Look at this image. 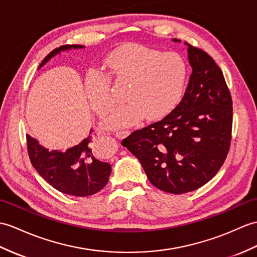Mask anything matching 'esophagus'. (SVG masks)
Wrapping results in <instances>:
<instances>
[{"label":"esophagus","instance_id":"obj_1","mask_svg":"<svg viewBox=\"0 0 257 257\" xmlns=\"http://www.w3.org/2000/svg\"><path fill=\"white\" fill-rule=\"evenodd\" d=\"M128 134H129L128 130H118V131H115V133H114V135L116 136V138H118V139L124 138V137L128 136Z\"/></svg>","mask_w":257,"mask_h":257}]
</instances>
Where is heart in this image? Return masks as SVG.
<instances>
[{
  "label": "heart",
  "mask_w": 257,
  "mask_h": 257,
  "mask_svg": "<svg viewBox=\"0 0 257 257\" xmlns=\"http://www.w3.org/2000/svg\"><path fill=\"white\" fill-rule=\"evenodd\" d=\"M108 74L124 89L126 104L119 106L105 122L106 127L123 128L146 116L159 120L181 103L186 88L188 68L176 52H163L141 44H130L105 59ZM109 76L91 71L85 77V92L93 110L106 117L115 105Z\"/></svg>",
  "instance_id": "heart-1"
}]
</instances>
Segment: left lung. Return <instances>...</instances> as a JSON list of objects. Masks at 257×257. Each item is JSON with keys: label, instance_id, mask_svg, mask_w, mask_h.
Masks as SVG:
<instances>
[{"label": "left lung", "instance_id": "left-lung-1", "mask_svg": "<svg viewBox=\"0 0 257 257\" xmlns=\"http://www.w3.org/2000/svg\"><path fill=\"white\" fill-rule=\"evenodd\" d=\"M186 45L193 73L181 103L162 120L122 140L150 183L170 194L193 192L209 182L231 143L233 107L222 71L206 51Z\"/></svg>", "mask_w": 257, "mask_h": 257}]
</instances>
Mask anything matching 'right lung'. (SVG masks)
<instances>
[{
	"label": "right lung",
	"mask_w": 257,
	"mask_h": 257,
	"mask_svg": "<svg viewBox=\"0 0 257 257\" xmlns=\"http://www.w3.org/2000/svg\"><path fill=\"white\" fill-rule=\"evenodd\" d=\"M71 48L77 49L83 46L64 45L56 48L44 59L39 68L57 53ZM94 137L96 135L92 128L86 138L77 146L65 151H49L37 140L26 136L28 156L39 175L53 188L70 196H91L106 186L111 172L109 163L101 162L95 157Z\"/></svg>",
	"instance_id": "1"
}]
</instances>
